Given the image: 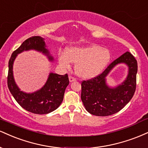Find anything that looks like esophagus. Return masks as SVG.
<instances>
[{"label": "esophagus", "instance_id": "1", "mask_svg": "<svg viewBox=\"0 0 148 148\" xmlns=\"http://www.w3.org/2000/svg\"><path fill=\"white\" fill-rule=\"evenodd\" d=\"M75 80L76 79L74 77H73V76H69V81H70V82H74Z\"/></svg>", "mask_w": 148, "mask_h": 148}]
</instances>
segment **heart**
Returning a JSON list of instances; mask_svg holds the SVG:
<instances>
[{"label": "heart", "instance_id": "b5f03b06", "mask_svg": "<svg viewBox=\"0 0 148 148\" xmlns=\"http://www.w3.org/2000/svg\"><path fill=\"white\" fill-rule=\"evenodd\" d=\"M111 58L107 49L98 45L71 47L66 53H61L59 62L62 67L70 69L71 63L76 64V73L79 77L90 79L98 75L103 71Z\"/></svg>", "mask_w": 148, "mask_h": 148}]
</instances>
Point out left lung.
<instances>
[{"mask_svg": "<svg viewBox=\"0 0 148 148\" xmlns=\"http://www.w3.org/2000/svg\"><path fill=\"white\" fill-rule=\"evenodd\" d=\"M128 65V77L121 85L111 88L106 83V77L117 64ZM137 61L130 52L111 63L101 74L82 82L81 99L85 109L93 115L107 116L121 111L132 98L136 86Z\"/></svg>", "mask_w": 148, "mask_h": 148, "instance_id": "left-lung-1", "label": "left lung"}]
</instances>
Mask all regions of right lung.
Segmentation results:
<instances>
[{"mask_svg": "<svg viewBox=\"0 0 148 148\" xmlns=\"http://www.w3.org/2000/svg\"><path fill=\"white\" fill-rule=\"evenodd\" d=\"M35 50L46 55L50 61L53 57L46 48L44 39L34 36L26 39L16 50L13 52L9 60L8 86L10 93L23 109L33 114H46L60 107L64 99L66 88L69 84L68 75H61L50 73L46 83L39 91L27 93L20 91L15 83L13 76V64L17 55L23 51Z\"/></svg>", "mask_w": 148, "mask_h": 148, "instance_id": "right-lung-1", "label": "right lung"}]
</instances>
